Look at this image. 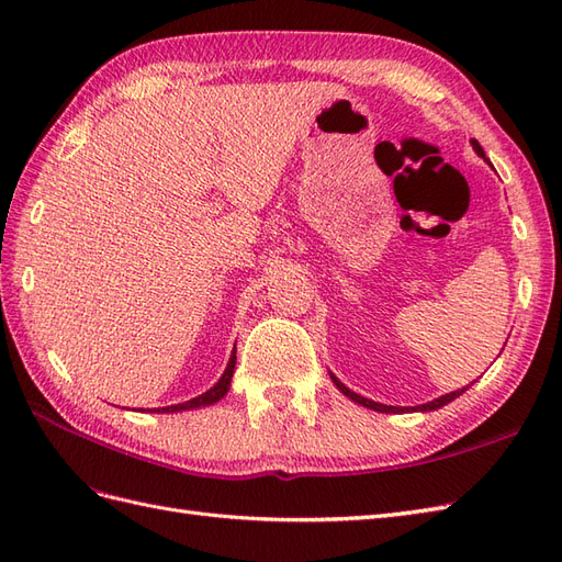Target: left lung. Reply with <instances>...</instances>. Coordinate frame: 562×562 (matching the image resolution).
<instances>
[{"instance_id": "8db88e82", "label": "left lung", "mask_w": 562, "mask_h": 562, "mask_svg": "<svg viewBox=\"0 0 562 562\" xmlns=\"http://www.w3.org/2000/svg\"><path fill=\"white\" fill-rule=\"evenodd\" d=\"M471 145H473L475 155L485 159V151H483V147L479 145V140H471ZM330 380H333V384H335L339 391H342L345 396H349L353 403H359V405H363V407H370V411H375V413H429V411H438V407H443V405H448L450 401H454L457 396H462L464 391L473 384V382H471L469 386L450 391V394H446V396H438V398H434V401H429V403H422V405H415V407H396V405H384V403L370 401V398H366V396H361V394H356V391H351L349 386H345L342 382H339V380L333 375V372H330Z\"/></svg>"}]
</instances>
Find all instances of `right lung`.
Returning <instances> with one entry per match:
<instances>
[{
    "instance_id": "obj_1",
    "label": "right lung",
    "mask_w": 562,
    "mask_h": 562,
    "mask_svg": "<svg viewBox=\"0 0 562 562\" xmlns=\"http://www.w3.org/2000/svg\"><path fill=\"white\" fill-rule=\"evenodd\" d=\"M234 366H236V345L232 349V356H229V363L223 372V378H220L209 391H203L201 396L196 398H190L184 403H176V405H166V407H149V413H182V411H196V407H206V405H213L217 403L220 398L227 396V391L232 386V375H234ZM140 413H145L140 407Z\"/></svg>"
}]
</instances>
